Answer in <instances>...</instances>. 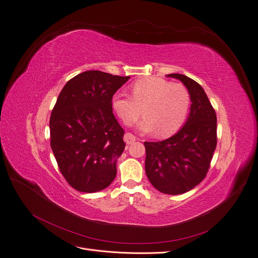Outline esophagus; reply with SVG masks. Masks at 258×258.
I'll use <instances>...</instances> for the list:
<instances>
[{"label": "esophagus", "instance_id": "esophagus-1", "mask_svg": "<svg viewBox=\"0 0 258 258\" xmlns=\"http://www.w3.org/2000/svg\"><path fill=\"white\" fill-rule=\"evenodd\" d=\"M124 141L126 142V144H132L136 141V137L133 135L131 133H125L124 135Z\"/></svg>", "mask_w": 258, "mask_h": 258}]
</instances>
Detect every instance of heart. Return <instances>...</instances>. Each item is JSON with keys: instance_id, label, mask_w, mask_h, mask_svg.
Wrapping results in <instances>:
<instances>
[{"instance_id": "b5f03b06", "label": "heart", "mask_w": 258, "mask_h": 258, "mask_svg": "<svg viewBox=\"0 0 258 258\" xmlns=\"http://www.w3.org/2000/svg\"><path fill=\"white\" fill-rule=\"evenodd\" d=\"M132 97L116 93L111 97V108L124 123L135 121L143 107L144 119L137 127L143 133L171 136L180 130L187 117L191 96L181 83H172L150 76L134 82Z\"/></svg>"}]
</instances>
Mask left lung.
Returning a JSON list of instances; mask_svg holds the SVG:
<instances>
[{"label":"left lung","instance_id":"1","mask_svg":"<svg viewBox=\"0 0 258 258\" xmlns=\"http://www.w3.org/2000/svg\"><path fill=\"white\" fill-rule=\"evenodd\" d=\"M187 88L191 107L184 125L174 136L144 142L145 173L159 192L178 195L188 192L206 177L217 144V119L204 88L181 74L166 75Z\"/></svg>","mask_w":258,"mask_h":258}]
</instances>
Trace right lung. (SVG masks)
Wrapping results in <instances>:
<instances>
[{"label": "right lung", "instance_id": "1", "mask_svg": "<svg viewBox=\"0 0 258 258\" xmlns=\"http://www.w3.org/2000/svg\"><path fill=\"white\" fill-rule=\"evenodd\" d=\"M128 79L87 71L67 82L57 99L49 120L50 147L62 175L77 191L99 192L117 175L125 142L111 97Z\"/></svg>", "mask_w": 258, "mask_h": 258}]
</instances>
